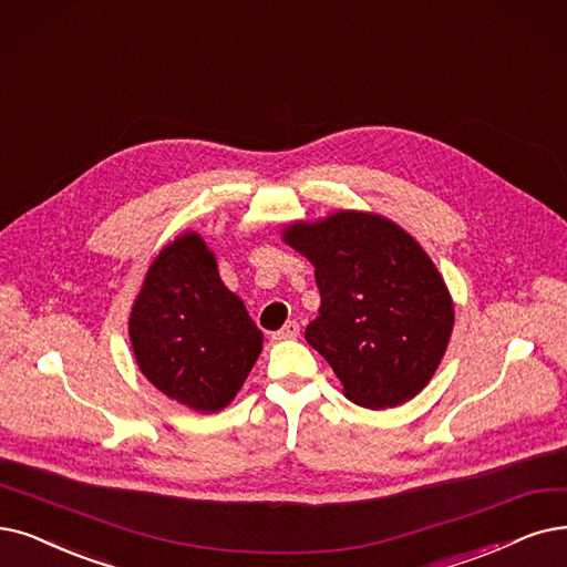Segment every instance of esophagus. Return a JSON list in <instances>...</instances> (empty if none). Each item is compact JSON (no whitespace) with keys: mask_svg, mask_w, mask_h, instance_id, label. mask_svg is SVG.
<instances>
[{"mask_svg":"<svg viewBox=\"0 0 567 567\" xmlns=\"http://www.w3.org/2000/svg\"><path fill=\"white\" fill-rule=\"evenodd\" d=\"M300 334V323L298 321H288L277 334L275 339H296Z\"/></svg>","mask_w":567,"mask_h":567,"instance_id":"1","label":"esophagus"}]
</instances>
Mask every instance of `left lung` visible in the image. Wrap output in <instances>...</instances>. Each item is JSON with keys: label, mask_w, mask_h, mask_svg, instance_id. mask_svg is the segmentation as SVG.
Returning <instances> with one entry per match:
<instances>
[{"label": "left lung", "mask_w": 567, "mask_h": 567, "mask_svg": "<svg viewBox=\"0 0 567 567\" xmlns=\"http://www.w3.org/2000/svg\"><path fill=\"white\" fill-rule=\"evenodd\" d=\"M281 237L313 265L321 307L305 339L344 395L368 410L416 398L437 372L456 319L423 246L391 218L355 209L286 223Z\"/></svg>", "instance_id": "obj_1"}]
</instances>
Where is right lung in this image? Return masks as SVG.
Returning <instances> with one entry per match:
<instances>
[{
	"label": "right lung",
	"instance_id": "1",
	"mask_svg": "<svg viewBox=\"0 0 567 567\" xmlns=\"http://www.w3.org/2000/svg\"><path fill=\"white\" fill-rule=\"evenodd\" d=\"M127 326L142 374L199 414L225 410L262 351V332L193 230L153 258Z\"/></svg>",
	"mask_w": 567,
	"mask_h": 567
}]
</instances>
